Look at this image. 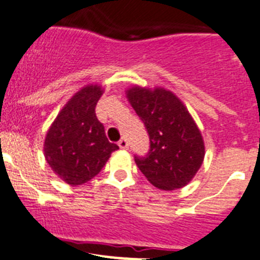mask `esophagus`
Wrapping results in <instances>:
<instances>
[{
	"mask_svg": "<svg viewBox=\"0 0 260 260\" xmlns=\"http://www.w3.org/2000/svg\"><path fill=\"white\" fill-rule=\"evenodd\" d=\"M118 145H119V147H120V149H127V147H128V140L123 137V139L119 140Z\"/></svg>",
	"mask_w": 260,
	"mask_h": 260,
	"instance_id": "obj_1",
	"label": "esophagus"
}]
</instances>
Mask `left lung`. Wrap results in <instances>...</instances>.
Wrapping results in <instances>:
<instances>
[{"label":"left lung","mask_w":260,"mask_h":260,"mask_svg":"<svg viewBox=\"0 0 260 260\" xmlns=\"http://www.w3.org/2000/svg\"><path fill=\"white\" fill-rule=\"evenodd\" d=\"M128 100L149 135L146 155H135L136 165L154 186L182 188L197 174L205 145L197 125L179 98L170 90L135 86Z\"/></svg>","instance_id":"1"}]
</instances>
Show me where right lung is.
Listing matches in <instances>:
<instances>
[{"instance_id": "obj_1", "label": "right lung", "mask_w": 260, "mask_h": 260, "mask_svg": "<svg viewBox=\"0 0 260 260\" xmlns=\"http://www.w3.org/2000/svg\"><path fill=\"white\" fill-rule=\"evenodd\" d=\"M101 95L100 86L83 88L63 107L46 135V162L72 186L81 185L100 174L111 153L119 149L107 140L104 124L95 115Z\"/></svg>"}]
</instances>
